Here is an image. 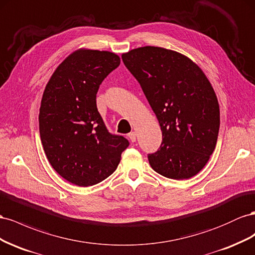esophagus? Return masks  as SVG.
Here are the masks:
<instances>
[{"instance_id":"obj_1","label":"esophagus","mask_w":255,"mask_h":255,"mask_svg":"<svg viewBox=\"0 0 255 255\" xmlns=\"http://www.w3.org/2000/svg\"><path fill=\"white\" fill-rule=\"evenodd\" d=\"M128 137H129L130 141H131V142H135V141H136V134H135L134 131L130 132V133L128 134Z\"/></svg>"}]
</instances>
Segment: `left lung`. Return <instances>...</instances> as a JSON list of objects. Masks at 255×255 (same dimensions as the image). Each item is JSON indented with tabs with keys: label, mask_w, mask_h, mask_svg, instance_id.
Returning <instances> with one entry per match:
<instances>
[{
	"label": "left lung",
	"mask_w": 255,
	"mask_h": 255,
	"mask_svg": "<svg viewBox=\"0 0 255 255\" xmlns=\"http://www.w3.org/2000/svg\"><path fill=\"white\" fill-rule=\"evenodd\" d=\"M140 83L162 131L159 149L148 154L152 170L172 179L198 174L215 150L220 110L212 84L187 56L160 47L122 55Z\"/></svg>",
	"instance_id": "obj_1"
}]
</instances>
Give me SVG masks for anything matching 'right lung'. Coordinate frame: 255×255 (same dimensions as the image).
<instances>
[{
	"instance_id": "obj_1",
	"label": "right lung",
	"mask_w": 255,
	"mask_h": 255,
	"mask_svg": "<svg viewBox=\"0 0 255 255\" xmlns=\"http://www.w3.org/2000/svg\"><path fill=\"white\" fill-rule=\"evenodd\" d=\"M121 59L109 51L80 49L55 69L43 92L39 133L52 168L77 186L103 181L116 170L129 142L109 132L96 94Z\"/></svg>"
}]
</instances>
